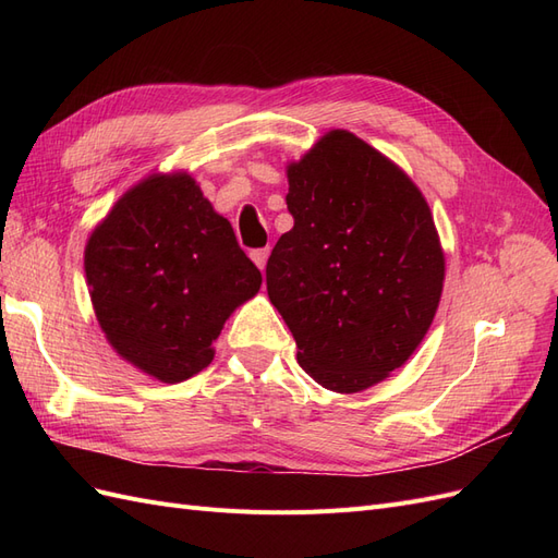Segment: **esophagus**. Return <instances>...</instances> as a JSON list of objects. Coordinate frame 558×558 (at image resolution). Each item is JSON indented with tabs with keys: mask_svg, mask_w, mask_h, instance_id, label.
Masks as SVG:
<instances>
[{
	"mask_svg": "<svg viewBox=\"0 0 558 558\" xmlns=\"http://www.w3.org/2000/svg\"><path fill=\"white\" fill-rule=\"evenodd\" d=\"M267 258H269V248H256V251H251V260L256 263L260 269H265Z\"/></svg>",
	"mask_w": 558,
	"mask_h": 558,
	"instance_id": "1",
	"label": "esophagus"
}]
</instances>
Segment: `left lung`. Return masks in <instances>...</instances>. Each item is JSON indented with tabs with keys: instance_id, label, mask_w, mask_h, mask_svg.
<instances>
[{
	"instance_id": "1",
	"label": "left lung",
	"mask_w": 558,
	"mask_h": 558,
	"mask_svg": "<svg viewBox=\"0 0 558 558\" xmlns=\"http://www.w3.org/2000/svg\"><path fill=\"white\" fill-rule=\"evenodd\" d=\"M286 177L295 226L267 260L269 302L314 381L365 391L410 361L440 305L445 251L430 207L349 130L326 132Z\"/></svg>"
}]
</instances>
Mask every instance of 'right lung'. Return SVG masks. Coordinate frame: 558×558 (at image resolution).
<instances>
[{"mask_svg":"<svg viewBox=\"0 0 558 558\" xmlns=\"http://www.w3.org/2000/svg\"><path fill=\"white\" fill-rule=\"evenodd\" d=\"M90 302L113 351L179 384L214 361L228 316L263 277L189 172H154L118 197L86 242Z\"/></svg>","mask_w":558,"mask_h":558,"instance_id":"1","label":"right lung"}]
</instances>
